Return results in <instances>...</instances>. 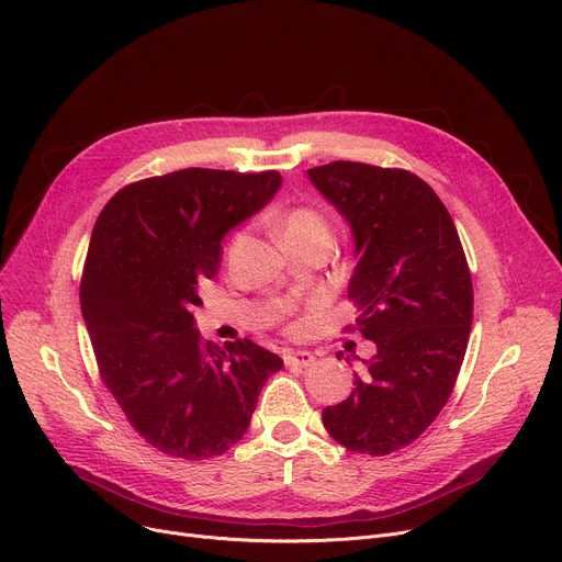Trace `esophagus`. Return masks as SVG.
<instances>
[{
	"mask_svg": "<svg viewBox=\"0 0 562 562\" xmlns=\"http://www.w3.org/2000/svg\"><path fill=\"white\" fill-rule=\"evenodd\" d=\"M284 364L289 369H305V367H312L314 364V356L310 350H296V352H289V356L284 358Z\"/></svg>",
	"mask_w": 562,
	"mask_h": 562,
	"instance_id": "obj_1",
	"label": "esophagus"
}]
</instances>
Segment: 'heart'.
<instances>
[{"label": "heart", "instance_id": "heart-1", "mask_svg": "<svg viewBox=\"0 0 562 562\" xmlns=\"http://www.w3.org/2000/svg\"><path fill=\"white\" fill-rule=\"evenodd\" d=\"M280 236L282 239H291V236H328V223L310 206H299V210H291L282 218Z\"/></svg>", "mask_w": 562, "mask_h": 562}]
</instances>
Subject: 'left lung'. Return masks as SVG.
Here are the masks:
<instances>
[{"label": "left lung", "instance_id": "8db88e82", "mask_svg": "<svg viewBox=\"0 0 562 562\" xmlns=\"http://www.w3.org/2000/svg\"><path fill=\"white\" fill-rule=\"evenodd\" d=\"M307 177L350 225L358 263L348 299L360 307L356 330L375 344L356 390L323 409V426L348 451L387 456L412 445L453 392L474 318L464 250L417 175L333 161Z\"/></svg>", "mask_w": 562, "mask_h": 562}]
</instances>
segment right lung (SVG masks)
Segmentation results:
<instances>
[{"label": "right lung", "instance_id": "add662e5", "mask_svg": "<svg viewBox=\"0 0 562 562\" xmlns=\"http://www.w3.org/2000/svg\"><path fill=\"white\" fill-rule=\"evenodd\" d=\"M282 187L278 170L184 168L117 191L102 210L81 278V314L102 382L132 428L184 460L229 451L284 362L250 339L202 341L200 284L223 236Z\"/></svg>", "mask_w": 562, "mask_h": 562}]
</instances>
